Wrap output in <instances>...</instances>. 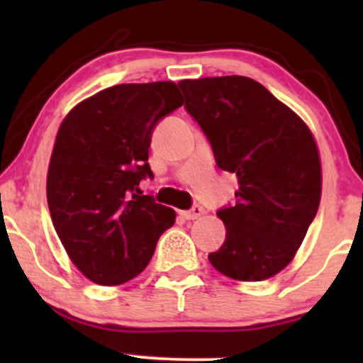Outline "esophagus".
<instances>
[{"mask_svg":"<svg viewBox=\"0 0 363 363\" xmlns=\"http://www.w3.org/2000/svg\"><path fill=\"white\" fill-rule=\"evenodd\" d=\"M203 208L201 206H193L191 208V210H184V211H181V216L182 218H186V220H196V218H199V216L203 215Z\"/></svg>","mask_w":363,"mask_h":363,"instance_id":"obj_1","label":"esophagus"}]
</instances>
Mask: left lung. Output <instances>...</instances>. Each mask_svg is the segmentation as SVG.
<instances>
[{"mask_svg":"<svg viewBox=\"0 0 363 363\" xmlns=\"http://www.w3.org/2000/svg\"><path fill=\"white\" fill-rule=\"evenodd\" d=\"M179 86L216 165L239 182L235 205L216 213L227 239L208 259L232 280L272 278L294 259L318 213L323 172L314 136L252 78H199Z\"/></svg>","mask_w":363,"mask_h":363,"instance_id":"8db88e82","label":"left lung"}]
</instances>
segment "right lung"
<instances>
[{"mask_svg":"<svg viewBox=\"0 0 363 363\" xmlns=\"http://www.w3.org/2000/svg\"><path fill=\"white\" fill-rule=\"evenodd\" d=\"M184 101L174 82L121 83L62 119L48 170V205L69 259L104 286L147 268L176 211L141 196L152 131Z\"/></svg>","mask_w":363,"mask_h":363,"instance_id":"right-lung-1","label":"right lung"}]
</instances>
